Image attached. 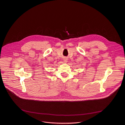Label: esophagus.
<instances>
[{"label": "esophagus", "instance_id": "1", "mask_svg": "<svg viewBox=\"0 0 125 125\" xmlns=\"http://www.w3.org/2000/svg\"><path fill=\"white\" fill-rule=\"evenodd\" d=\"M68 58H63V62H68Z\"/></svg>", "mask_w": 125, "mask_h": 125}]
</instances>
